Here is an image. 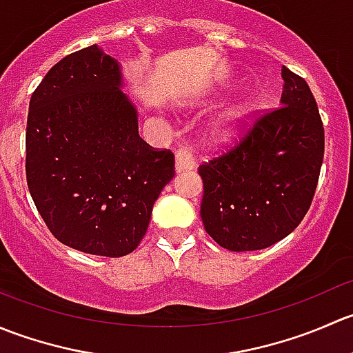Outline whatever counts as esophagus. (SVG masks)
Listing matches in <instances>:
<instances>
[{
  "instance_id": "34e87169",
  "label": "esophagus",
  "mask_w": 353,
  "mask_h": 353,
  "mask_svg": "<svg viewBox=\"0 0 353 353\" xmlns=\"http://www.w3.org/2000/svg\"><path fill=\"white\" fill-rule=\"evenodd\" d=\"M194 167V155L188 145H181L176 150V170L177 172H184V170H191Z\"/></svg>"
}]
</instances>
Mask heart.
<instances>
[{
  "mask_svg": "<svg viewBox=\"0 0 353 353\" xmlns=\"http://www.w3.org/2000/svg\"><path fill=\"white\" fill-rule=\"evenodd\" d=\"M249 114H251V105L248 102H237L213 121L210 133L215 140H230L241 133Z\"/></svg>",
  "mask_w": 353,
  "mask_h": 353,
  "instance_id": "heart-1",
  "label": "heart"
}]
</instances>
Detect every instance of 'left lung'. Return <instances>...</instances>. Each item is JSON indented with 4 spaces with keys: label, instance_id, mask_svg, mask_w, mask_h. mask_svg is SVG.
<instances>
[{
    "label": "left lung",
    "instance_id": "left-lung-1",
    "mask_svg": "<svg viewBox=\"0 0 353 353\" xmlns=\"http://www.w3.org/2000/svg\"><path fill=\"white\" fill-rule=\"evenodd\" d=\"M280 105L244 124L239 140L199 163L208 236L229 251L287 237L307 213L325 155V128L305 80L282 68Z\"/></svg>",
    "mask_w": 353,
    "mask_h": 353
}]
</instances>
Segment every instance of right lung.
Returning a JSON list of instances; mask_svg holds the SVG:
<instances>
[{"mask_svg": "<svg viewBox=\"0 0 353 353\" xmlns=\"http://www.w3.org/2000/svg\"><path fill=\"white\" fill-rule=\"evenodd\" d=\"M117 61L97 46L71 52L32 94L25 134L30 196L52 236L119 258L138 248L174 177V154L138 134Z\"/></svg>", "mask_w": 353, "mask_h": 353, "instance_id": "1", "label": "right lung"}]
</instances>
